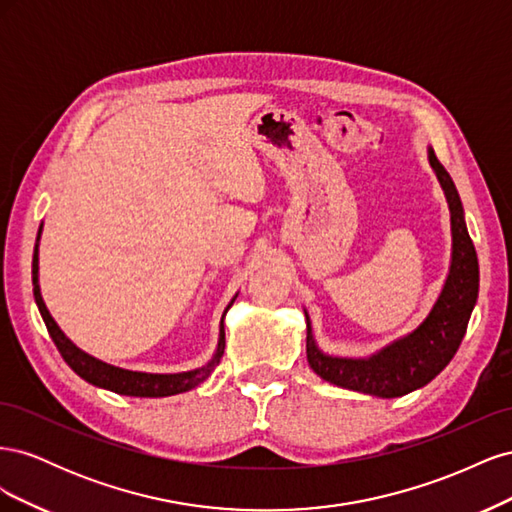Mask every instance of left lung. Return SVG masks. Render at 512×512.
<instances>
[{"label": "left lung", "mask_w": 512, "mask_h": 512, "mask_svg": "<svg viewBox=\"0 0 512 512\" xmlns=\"http://www.w3.org/2000/svg\"><path fill=\"white\" fill-rule=\"evenodd\" d=\"M427 158L451 211L453 247L442 290L423 322L367 356H335L318 348L312 320L303 309L307 322V363L322 380L342 389L382 399L423 389L451 363L466 335L478 299V258L451 175L438 162L431 147H427Z\"/></svg>", "instance_id": "obj_1"}]
</instances>
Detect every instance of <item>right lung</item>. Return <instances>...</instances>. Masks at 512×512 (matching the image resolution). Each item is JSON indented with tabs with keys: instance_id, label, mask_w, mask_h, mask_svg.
I'll list each match as a JSON object with an SVG mask.
<instances>
[{
	"instance_id": "1",
	"label": "right lung",
	"mask_w": 512,
	"mask_h": 512,
	"mask_svg": "<svg viewBox=\"0 0 512 512\" xmlns=\"http://www.w3.org/2000/svg\"><path fill=\"white\" fill-rule=\"evenodd\" d=\"M40 237H42V224L38 230V239H36V247H34V262H32V280H34V299L36 305L40 309V316L49 329L53 342L57 346V350L64 356V361L79 374L83 380H87L89 384L100 386V389L113 391L119 395H128V397H170V395H179L185 391H192L200 382H205L211 371L218 367L222 354H224V346H226V337H224V318L226 312L235 303L237 294L230 299V303L226 305L222 320H220V335H218V346H215L211 359L200 365L196 369H188V371H177V374H151V371H134V369H123L111 363H104L96 356L87 354L85 350H81L76 346L72 339L59 329V324L55 322V318L51 316L49 309H46V303L42 299L40 292V258H38V245H40Z\"/></svg>"
}]
</instances>
